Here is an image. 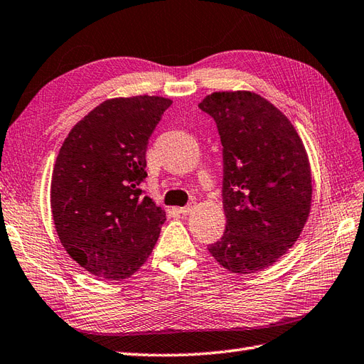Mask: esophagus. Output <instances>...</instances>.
I'll use <instances>...</instances> for the list:
<instances>
[{"label": "esophagus", "mask_w": 364, "mask_h": 364, "mask_svg": "<svg viewBox=\"0 0 364 364\" xmlns=\"http://www.w3.org/2000/svg\"><path fill=\"white\" fill-rule=\"evenodd\" d=\"M193 208H194V205H193V203H190V205H187V207H181L179 213H182V215H190Z\"/></svg>", "instance_id": "34e87169"}]
</instances>
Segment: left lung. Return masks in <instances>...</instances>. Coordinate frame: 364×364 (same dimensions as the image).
Listing matches in <instances>:
<instances>
[{"label": "left lung", "instance_id": "obj_1", "mask_svg": "<svg viewBox=\"0 0 364 364\" xmlns=\"http://www.w3.org/2000/svg\"><path fill=\"white\" fill-rule=\"evenodd\" d=\"M223 144L224 236L208 247L237 274L261 272L303 232L312 174L303 140L277 106L249 91L213 92L199 103Z\"/></svg>", "mask_w": 364, "mask_h": 364}]
</instances>
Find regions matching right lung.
Segmentation results:
<instances>
[{
	"label": "right lung",
	"instance_id": "right-lung-1",
	"mask_svg": "<svg viewBox=\"0 0 364 364\" xmlns=\"http://www.w3.org/2000/svg\"><path fill=\"white\" fill-rule=\"evenodd\" d=\"M170 99L136 95L100 103L70 129L50 182L61 245L85 270L109 281L134 274L151 255L165 211L140 183L146 146Z\"/></svg>",
	"mask_w": 364,
	"mask_h": 364
}]
</instances>
